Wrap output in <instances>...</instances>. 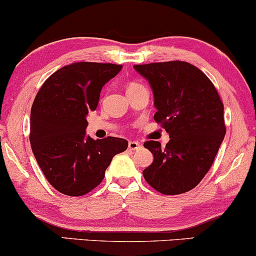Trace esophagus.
Returning <instances> with one entry per match:
<instances>
[{"mask_svg": "<svg viewBox=\"0 0 256 256\" xmlns=\"http://www.w3.org/2000/svg\"><path fill=\"white\" fill-rule=\"evenodd\" d=\"M140 146H142L140 143L136 142V140H130V142H128V149H130V150H138Z\"/></svg>", "mask_w": 256, "mask_h": 256, "instance_id": "esophagus-1", "label": "esophagus"}]
</instances>
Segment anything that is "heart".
Wrapping results in <instances>:
<instances>
[{"mask_svg": "<svg viewBox=\"0 0 256 256\" xmlns=\"http://www.w3.org/2000/svg\"><path fill=\"white\" fill-rule=\"evenodd\" d=\"M136 85H140V84H130L128 86V89H130V88H134V86H136Z\"/></svg>", "mask_w": 256, "mask_h": 256, "instance_id": "obj_1", "label": "heart"}]
</instances>
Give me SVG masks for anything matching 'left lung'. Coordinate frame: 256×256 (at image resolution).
I'll return each instance as SVG.
<instances>
[{"label": "left lung", "mask_w": 256, "mask_h": 256, "mask_svg": "<svg viewBox=\"0 0 256 256\" xmlns=\"http://www.w3.org/2000/svg\"><path fill=\"white\" fill-rule=\"evenodd\" d=\"M154 95V120L170 134V142L148 140L154 155L143 177L164 195L194 189L212 166L226 128L224 104L212 82L198 67L184 61L136 64Z\"/></svg>", "instance_id": "left-lung-1"}]
</instances>
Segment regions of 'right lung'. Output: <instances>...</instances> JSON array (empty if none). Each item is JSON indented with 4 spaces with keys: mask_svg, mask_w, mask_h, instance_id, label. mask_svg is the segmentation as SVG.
Masks as SVG:
<instances>
[{
    "mask_svg": "<svg viewBox=\"0 0 256 256\" xmlns=\"http://www.w3.org/2000/svg\"><path fill=\"white\" fill-rule=\"evenodd\" d=\"M122 64L73 62L44 82L31 108L30 142L40 170L58 192L83 196L101 183L114 155L125 152L124 138L92 140L86 116Z\"/></svg>",
    "mask_w": 256,
    "mask_h": 256,
    "instance_id": "add662e5",
    "label": "right lung"
}]
</instances>
